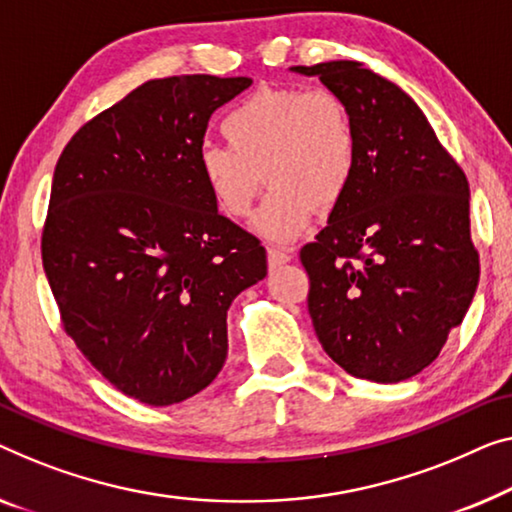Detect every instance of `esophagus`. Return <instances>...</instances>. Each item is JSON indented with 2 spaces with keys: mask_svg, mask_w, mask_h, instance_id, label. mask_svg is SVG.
I'll return each mask as SVG.
<instances>
[{
  "mask_svg": "<svg viewBox=\"0 0 512 512\" xmlns=\"http://www.w3.org/2000/svg\"><path fill=\"white\" fill-rule=\"evenodd\" d=\"M266 259H269L271 269H276V266H280V264H287L289 259H292V255H289L287 250H282V248L269 246V248H266Z\"/></svg>",
  "mask_w": 512,
  "mask_h": 512,
  "instance_id": "1",
  "label": "esophagus"
}]
</instances>
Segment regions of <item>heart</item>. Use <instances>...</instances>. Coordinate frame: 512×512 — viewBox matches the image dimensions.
<instances>
[{
	"mask_svg": "<svg viewBox=\"0 0 512 512\" xmlns=\"http://www.w3.org/2000/svg\"><path fill=\"white\" fill-rule=\"evenodd\" d=\"M223 133L227 144L197 149V174L227 218L248 216L264 174L271 188L253 225L273 241L294 239L317 207H338L354 181V117L331 89L259 87L227 112Z\"/></svg>",
	"mask_w": 512,
	"mask_h": 512,
	"instance_id": "obj_1",
	"label": "heart"
}]
</instances>
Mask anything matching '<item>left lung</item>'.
<instances>
[{"label":"left lung","mask_w":512,"mask_h":512,"mask_svg":"<svg viewBox=\"0 0 512 512\" xmlns=\"http://www.w3.org/2000/svg\"><path fill=\"white\" fill-rule=\"evenodd\" d=\"M347 103L358 135L352 186L301 248L308 312L352 377L395 384L427 368L478 285L469 181L421 108L358 61L294 66Z\"/></svg>","instance_id":"left-lung-1"}]
</instances>
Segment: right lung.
Instances as JSON below:
<instances>
[{
	"label": "right lung",
	"mask_w": 512,
	"mask_h": 512,
	"mask_svg": "<svg viewBox=\"0 0 512 512\" xmlns=\"http://www.w3.org/2000/svg\"><path fill=\"white\" fill-rule=\"evenodd\" d=\"M250 82H144L57 160L41 255L61 326L117 391L151 407L218 377L227 310L266 276L262 243L220 216L197 174L211 114Z\"/></svg>",
	"instance_id": "1"
}]
</instances>
